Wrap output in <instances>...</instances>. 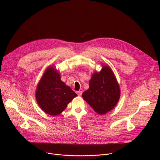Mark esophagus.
Returning <instances> with one entry per match:
<instances>
[{
	"instance_id": "1",
	"label": "esophagus",
	"mask_w": 160,
	"mask_h": 160,
	"mask_svg": "<svg viewBox=\"0 0 160 160\" xmlns=\"http://www.w3.org/2000/svg\"><path fill=\"white\" fill-rule=\"evenodd\" d=\"M77 94H78V96H82V91H80V90L77 91Z\"/></svg>"
}]
</instances>
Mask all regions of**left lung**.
<instances>
[{
  "instance_id": "obj_1",
  "label": "left lung",
  "mask_w": 160,
  "mask_h": 160,
  "mask_svg": "<svg viewBox=\"0 0 160 160\" xmlns=\"http://www.w3.org/2000/svg\"><path fill=\"white\" fill-rule=\"evenodd\" d=\"M83 99L99 115H104L116 106L120 98V88L111 68L102 64L99 72H94L89 88L82 94Z\"/></svg>"
}]
</instances>
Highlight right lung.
I'll use <instances>...</instances> for the list:
<instances>
[{
  "label": "right lung",
  "instance_id": "add662e5",
  "mask_svg": "<svg viewBox=\"0 0 160 160\" xmlns=\"http://www.w3.org/2000/svg\"><path fill=\"white\" fill-rule=\"evenodd\" d=\"M77 94L61 80L59 72L53 66H48L38 82L35 98L43 111L51 116L61 113Z\"/></svg>",
  "mask_w": 160,
  "mask_h": 160
}]
</instances>
